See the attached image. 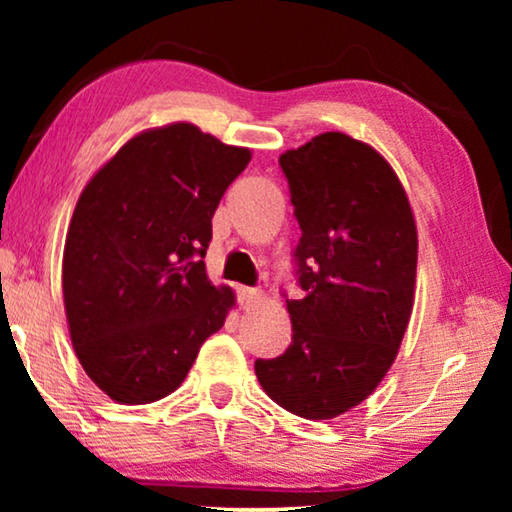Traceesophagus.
Returning <instances> with one entry per match:
<instances>
[{
  "instance_id": "obj_1",
  "label": "esophagus",
  "mask_w": 512,
  "mask_h": 512,
  "mask_svg": "<svg viewBox=\"0 0 512 512\" xmlns=\"http://www.w3.org/2000/svg\"><path fill=\"white\" fill-rule=\"evenodd\" d=\"M258 300H261V291L249 289V286H240V289H237V303H240V307H244V310L254 307Z\"/></svg>"
}]
</instances>
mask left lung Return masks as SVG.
Masks as SVG:
<instances>
[{"label": "left lung", "instance_id": "left-lung-1", "mask_svg": "<svg viewBox=\"0 0 512 512\" xmlns=\"http://www.w3.org/2000/svg\"><path fill=\"white\" fill-rule=\"evenodd\" d=\"M300 240L305 298L289 300L293 338L258 359L272 401L305 419H333L373 394L408 328L417 228L408 195L373 146L324 132L279 156Z\"/></svg>", "mask_w": 512, "mask_h": 512}]
</instances>
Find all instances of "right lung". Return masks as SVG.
<instances>
[{
    "instance_id": "obj_1",
    "label": "right lung",
    "mask_w": 512,
    "mask_h": 512,
    "mask_svg": "<svg viewBox=\"0 0 512 512\" xmlns=\"http://www.w3.org/2000/svg\"><path fill=\"white\" fill-rule=\"evenodd\" d=\"M191 123L132 137L88 181L62 256L74 352L116 403L165 398L235 303L207 279L212 216L249 165Z\"/></svg>"
}]
</instances>
